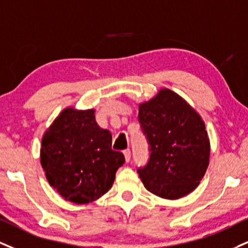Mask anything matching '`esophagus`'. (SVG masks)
Listing matches in <instances>:
<instances>
[{"mask_svg": "<svg viewBox=\"0 0 248 248\" xmlns=\"http://www.w3.org/2000/svg\"><path fill=\"white\" fill-rule=\"evenodd\" d=\"M124 159H126V162H130V158H132V151H130V149H126V150H124Z\"/></svg>", "mask_w": 248, "mask_h": 248, "instance_id": "34e87169", "label": "esophagus"}]
</instances>
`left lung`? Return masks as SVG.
Here are the masks:
<instances>
[{"label": "left lung", "instance_id": "8db88e82", "mask_svg": "<svg viewBox=\"0 0 248 248\" xmlns=\"http://www.w3.org/2000/svg\"><path fill=\"white\" fill-rule=\"evenodd\" d=\"M149 159L137 173L149 192L179 199L193 192L209 164V140L201 116L177 93L159 91L139 107Z\"/></svg>", "mask_w": 248, "mask_h": 248}]
</instances>
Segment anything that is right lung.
Listing matches in <instances>:
<instances>
[{"mask_svg":"<svg viewBox=\"0 0 248 248\" xmlns=\"http://www.w3.org/2000/svg\"><path fill=\"white\" fill-rule=\"evenodd\" d=\"M40 162L62 198L82 204L108 192L124 156L112 150V135L98 126L93 109L65 108L45 133Z\"/></svg>","mask_w":248,"mask_h":248,"instance_id":"right-lung-1","label":"right lung"}]
</instances>
